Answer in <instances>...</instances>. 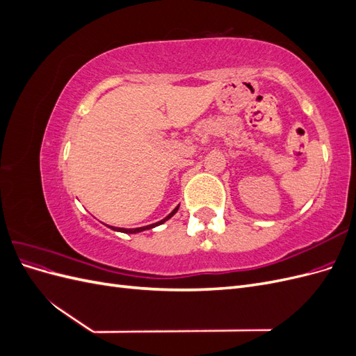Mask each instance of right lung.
<instances>
[{
	"mask_svg": "<svg viewBox=\"0 0 356 356\" xmlns=\"http://www.w3.org/2000/svg\"><path fill=\"white\" fill-rule=\"evenodd\" d=\"M178 208L179 207H177L174 211H172L166 218H163V220H160V221H157V222H154V224H149V225H145V227H136V229H122V227H113V225H108L110 229H113V230H115V232H122V233H139V232H144V230H149V229H153V227H157V225H160V224H163L165 221H168L170 217H174V215L177 213V211H178Z\"/></svg>",
	"mask_w": 356,
	"mask_h": 356,
	"instance_id": "add662e5",
	"label": "right lung"
}]
</instances>
